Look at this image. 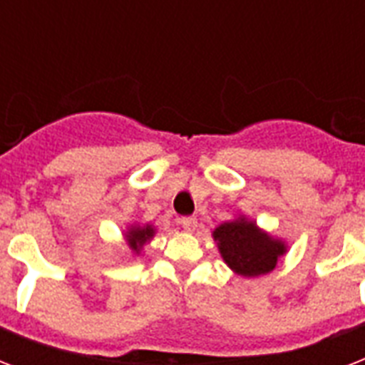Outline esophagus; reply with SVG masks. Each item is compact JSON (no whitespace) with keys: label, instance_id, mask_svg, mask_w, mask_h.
Returning a JSON list of instances; mask_svg holds the SVG:
<instances>
[{"label":"esophagus","instance_id":"1","mask_svg":"<svg viewBox=\"0 0 365 365\" xmlns=\"http://www.w3.org/2000/svg\"><path fill=\"white\" fill-rule=\"evenodd\" d=\"M180 223H182V227L185 229V231H195V229H197V217H193V216L182 217V220H180Z\"/></svg>","mask_w":365,"mask_h":365}]
</instances>
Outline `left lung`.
<instances>
[{
	"mask_svg": "<svg viewBox=\"0 0 365 365\" xmlns=\"http://www.w3.org/2000/svg\"><path fill=\"white\" fill-rule=\"evenodd\" d=\"M223 259L235 272L242 277H259L277 267L278 257L284 254L282 242L261 233L255 223L237 220L223 223L214 231Z\"/></svg>",
	"mask_w": 365,
	"mask_h": 365,
	"instance_id": "8db88e82",
	"label": "left lung"
}]
</instances>
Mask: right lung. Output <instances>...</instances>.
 I'll return each mask as SVG.
<instances>
[{"mask_svg":"<svg viewBox=\"0 0 365 365\" xmlns=\"http://www.w3.org/2000/svg\"><path fill=\"white\" fill-rule=\"evenodd\" d=\"M151 237H153V229L149 227V225H145V227H132L130 231H128V235H126V240L130 244V248L138 252L140 246H142L148 239H151Z\"/></svg>","mask_w":365,"mask_h":365,"instance_id":"add662e5","label":"right lung"}]
</instances>
